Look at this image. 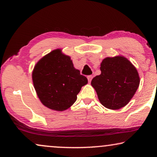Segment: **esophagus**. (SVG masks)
Wrapping results in <instances>:
<instances>
[{
	"mask_svg": "<svg viewBox=\"0 0 157 157\" xmlns=\"http://www.w3.org/2000/svg\"><path fill=\"white\" fill-rule=\"evenodd\" d=\"M92 78H93V75H88V76H87V79H88L89 82H91Z\"/></svg>",
	"mask_w": 157,
	"mask_h": 157,
	"instance_id": "1",
	"label": "esophagus"
}]
</instances>
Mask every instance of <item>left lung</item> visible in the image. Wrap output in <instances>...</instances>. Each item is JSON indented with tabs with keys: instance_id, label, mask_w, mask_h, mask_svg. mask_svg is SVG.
Wrapping results in <instances>:
<instances>
[{
	"instance_id": "8db88e82",
	"label": "left lung",
	"mask_w": 157,
	"mask_h": 157,
	"mask_svg": "<svg viewBox=\"0 0 157 157\" xmlns=\"http://www.w3.org/2000/svg\"><path fill=\"white\" fill-rule=\"evenodd\" d=\"M101 74L91 81L104 107L119 109L128 104L140 84L136 68L123 56L107 57L100 64Z\"/></svg>"
}]
</instances>
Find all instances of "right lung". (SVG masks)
I'll use <instances>...</instances> for the list:
<instances>
[{"instance_id": "add662e5", "label": "right lung", "mask_w": 157, "mask_h": 157, "mask_svg": "<svg viewBox=\"0 0 157 157\" xmlns=\"http://www.w3.org/2000/svg\"><path fill=\"white\" fill-rule=\"evenodd\" d=\"M33 81L42 104L50 109L64 111L77 100L82 86L88 83L62 50H52L36 63Z\"/></svg>"}]
</instances>
